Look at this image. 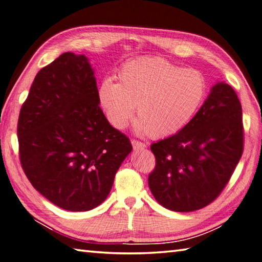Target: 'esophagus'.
Masks as SVG:
<instances>
[{"label": "esophagus", "instance_id": "esophagus-1", "mask_svg": "<svg viewBox=\"0 0 262 262\" xmlns=\"http://www.w3.org/2000/svg\"><path fill=\"white\" fill-rule=\"evenodd\" d=\"M132 144H133V147H134L135 150L144 149V147L146 146V145H145V143H143V142L137 141V140H132Z\"/></svg>", "mask_w": 262, "mask_h": 262}]
</instances>
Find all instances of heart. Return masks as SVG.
Returning <instances> with one entry per match:
<instances>
[{
	"label": "heart",
	"instance_id": "obj_1",
	"mask_svg": "<svg viewBox=\"0 0 262 262\" xmlns=\"http://www.w3.org/2000/svg\"><path fill=\"white\" fill-rule=\"evenodd\" d=\"M119 82L103 80L98 102L110 125L123 129L134 116L140 134L165 137L177 134L191 120L206 96L201 71L183 69L163 57H144L123 64Z\"/></svg>",
	"mask_w": 262,
	"mask_h": 262
}]
</instances>
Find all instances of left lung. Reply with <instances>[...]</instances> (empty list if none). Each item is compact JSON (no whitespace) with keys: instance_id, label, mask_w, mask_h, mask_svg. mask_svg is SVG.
Here are the masks:
<instances>
[{"instance_id":"1","label":"left lung","mask_w":262,"mask_h":262,"mask_svg":"<svg viewBox=\"0 0 262 262\" xmlns=\"http://www.w3.org/2000/svg\"><path fill=\"white\" fill-rule=\"evenodd\" d=\"M242 119L235 90L219 82L187 126L150 146L156 167L147 182L160 205L191 212L215 201L243 154Z\"/></svg>"}]
</instances>
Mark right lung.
Masks as SVG:
<instances>
[{
    "label": "right lung",
    "instance_id": "right-lung-1",
    "mask_svg": "<svg viewBox=\"0 0 262 262\" xmlns=\"http://www.w3.org/2000/svg\"><path fill=\"white\" fill-rule=\"evenodd\" d=\"M84 55L64 52L41 69L18 118L19 159L33 187L66 211L97 207L133 150L99 107Z\"/></svg>",
    "mask_w": 262,
    "mask_h": 262
}]
</instances>
